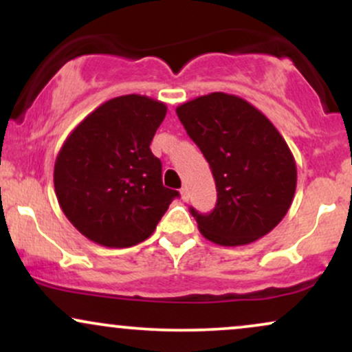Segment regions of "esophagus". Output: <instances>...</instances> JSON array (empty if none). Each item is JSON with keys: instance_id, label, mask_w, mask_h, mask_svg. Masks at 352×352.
<instances>
[{"instance_id": "34e87169", "label": "esophagus", "mask_w": 352, "mask_h": 352, "mask_svg": "<svg viewBox=\"0 0 352 352\" xmlns=\"http://www.w3.org/2000/svg\"><path fill=\"white\" fill-rule=\"evenodd\" d=\"M180 197H182V200H184V201L188 200V188H187V187H182V190H180Z\"/></svg>"}]
</instances>
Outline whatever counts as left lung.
<instances>
[{
  "instance_id": "left-lung-1",
  "label": "left lung",
  "mask_w": 352,
  "mask_h": 352,
  "mask_svg": "<svg viewBox=\"0 0 352 352\" xmlns=\"http://www.w3.org/2000/svg\"><path fill=\"white\" fill-rule=\"evenodd\" d=\"M177 116L217 185L212 213L190 208L201 235L221 246L268 235L292 207L296 190V162L276 127L245 99L225 92L184 102Z\"/></svg>"
}]
</instances>
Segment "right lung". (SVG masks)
Here are the masks:
<instances>
[{"label": "right lung", "instance_id": "1", "mask_svg": "<svg viewBox=\"0 0 352 352\" xmlns=\"http://www.w3.org/2000/svg\"><path fill=\"white\" fill-rule=\"evenodd\" d=\"M167 106L147 96L114 98L67 135L54 190L67 220L94 243L129 248L147 240L177 190L164 187L151 142Z\"/></svg>", "mask_w": 352, "mask_h": 352}]
</instances>
